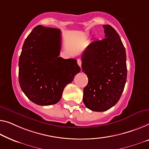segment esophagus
I'll return each instance as SVG.
<instances>
[{
    "label": "esophagus",
    "instance_id": "esophagus-1",
    "mask_svg": "<svg viewBox=\"0 0 149 149\" xmlns=\"http://www.w3.org/2000/svg\"><path fill=\"white\" fill-rule=\"evenodd\" d=\"M77 64H78V65L79 66V67H81V60L80 59H77Z\"/></svg>",
    "mask_w": 149,
    "mask_h": 149
}]
</instances>
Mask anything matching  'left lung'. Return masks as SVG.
Masks as SVG:
<instances>
[{
	"label": "left lung",
	"mask_w": 149,
	"mask_h": 149,
	"mask_svg": "<svg viewBox=\"0 0 149 149\" xmlns=\"http://www.w3.org/2000/svg\"><path fill=\"white\" fill-rule=\"evenodd\" d=\"M105 38L89 45L81 55L82 72L88 77L83 102L88 109L104 112L116 104L127 77L125 48L116 30L103 25Z\"/></svg>",
	"instance_id": "1"
}]
</instances>
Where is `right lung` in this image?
Returning <instances> with one entry per match:
<instances>
[{"instance_id": "obj_1", "label": "right lung", "mask_w": 149, "mask_h": 149, "mask_svg": "<svg viewBox=\"0 0 149 149\" xmlns=\"http://www.w3.org/2000/svg\"><path fill=\"white\" fill-rule=\"evenodd\" d=\"M61 31L38 25L24 42L19 61V81L26 96L40 106L60 100L64 88L80 72L75 59L59 57Z\"/></svg>"}]
</instances>
